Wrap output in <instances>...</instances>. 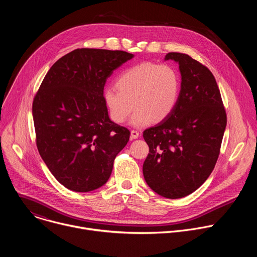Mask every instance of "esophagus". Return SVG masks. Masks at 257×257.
Listing matches in <instances>:
<instances>
[{"mask_svg":"<svg viewBox=\"0 0 257 257\" xmlns=\"http://www.w3.org/2000/svg\"><path fill=\"white\" fill-rule=\"evenodd\" d=\"M139 137V132L136 130H132L131 131V138L132 139H137Z\"/></svg>","mask_w":257,"mask_h":257,"instance_id":"1","label":"esophagus"}]
</instances>
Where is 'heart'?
I'll use <instances>...</instances> for the list:
<instances>
[{
  "label": "heart",
  "instance_id": "b5f03b06",
  "mask_svg": "<svg viewBox=\"0 0 257 257\" xmlns=\"http://www.w3.org/2000/svg\"><path fill=\"white\" fill-rule=\"evenodd\" d=\"M116 86L118 89L106 87L102 93L109 117L122 124L134 106L130 125L139 128L153 121L162 122L174 112L180 97L181 78L171 65L145 62L124 70L116 79Z\"/></svg>",
  "mask_w": 257,
  "mask_h": 257
}]
</instances>
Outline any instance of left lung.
Masks as SVG:
<instances>
[{"label": "left lung", "mask_w": 257, "mask_h": 257, "mask_svg": "<svg viewBox=\"0 0 257 257\" xmlns=\"http://www.w3.org/2000/svg\"><path fill=\"white\" fill-rule=\"evenodd\" d=\"M179 65L181 92L174 112L146 129L150 154L143 163L148 185L159 195L185 197L211 174L227 125L226 111L212 73L188 55L169 53Z\"/></svg>", "instance_id": "1"}]
</instances>
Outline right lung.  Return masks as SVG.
I'll list each match as a JSON object with an SVG mask.
<instances>
[{
  "instance_id": "right-lung-1",
  "label": "right lung",
  "mask_w": 257,
  "mask_h": 257,
  "mask_svg": "<svg viewBox=\"0 0 257 257\" xmlns=\"http://www.w3.org/2000/svg\"><path fill=\"white\" fill-rule=\"evenodd\" d=\"M133 57L123 51H72L51 67L33 99L39 153L69 190L104 185L129 141V130L109 119L102 93L114 70Z\"/></svg>"
}]
</instances>
